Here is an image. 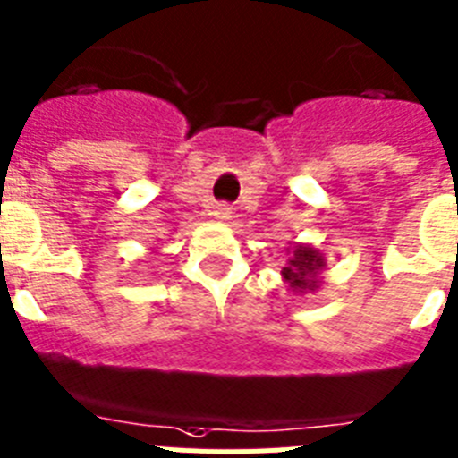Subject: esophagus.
Instances as JSON below:
<instances>
[{
  "label": "esophagus",
  "instance_id": "obj_1",
  "mask_svg": "<svg viewBox=\"0 0 458 458\" xmlns=\"http://www.w3.org/2000/svg\"><path fill=\"white\" fill-rule=\"evenodd\" d=\"M212 214H214V219H219V221H228L230 216H233L230 208H225V205H216V208L212 209Z\"/></svg>",
  "mask_w": 458,
  "mask_h": 458
}]
</instances>
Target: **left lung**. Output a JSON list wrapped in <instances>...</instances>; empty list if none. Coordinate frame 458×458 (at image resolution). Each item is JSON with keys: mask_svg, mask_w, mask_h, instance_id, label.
<instances>
[{"mask_svg": "<svg viewBox=\"0 0 458 458\" xmlns=\"http://www.w3.org/2000/svg\"><path fill=\"white\" fill-rule=\"evenodd\" d=\"M324 269H327L324 253H319L312 244L294 242L287 249V265L283 267L280 276L294 294H308V292H317L321 287V271Z\"/></svg>", "mask_w": 458, "mask_h": 458, "instance_id": "8db88e82", "label": "left lung"}]
</instances>
